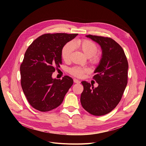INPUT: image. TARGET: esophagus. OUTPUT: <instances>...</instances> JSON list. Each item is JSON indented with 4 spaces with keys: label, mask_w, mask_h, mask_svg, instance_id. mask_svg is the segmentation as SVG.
Instances as JSON below:
<instances>
[{
    "label": "esophagus",
    "mask_w": 146,
    "mask_h": 146,
    "mask_svg": "<svg viewBox=\"0 0 146 146\" xmlns=\"http://www.w3.org/2000/svg\"><path fill=\"white\" fill-rule=\"evenodd\" d=\"M73 81H74V83H78V84L80 83V82L79 80L76 79H74L73 80Z\"/></svg>",
    "instance_id": "34e87169"
}]
</instances>
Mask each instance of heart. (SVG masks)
Wrapping results in <instances>:
<instances>
[{
  "instance_id": "obj_1",
  "label": "heart",
  "mask_w": 146,
  "mask_h": 146,
  "mask_svg": "<svg viewBox=\"0 0 146 146\" xmlns=\"http://www.w3.org/2000/svg\"><path fill=\"white\" fill-rule=\"evenodd\" d=\"M74 46L79 48L85 55L88 57L90 61L93 64H98L100 61V56L97 54L98 47L96 44L93 41L88 40H78L74 43L68 42L66 43L61 50V56L63 60L67 61L71 58L72 53L74 50ZM89 70L86 68L80 67H74L70 70L72 74L78 78H82L84 73H86Z\"/></svg>"
}]
</instances>
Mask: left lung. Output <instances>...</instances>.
I'll list each match as a JSON object with an SVG mask.
<instances>
[{
    "label": "left lung",
    "mask_w": 146,
    "mask_h": 146,
    "mask_svg": "<svg viewBox=\"0 0 146 146\" xmlns=\"http://www.w3.org/2000/svg\"><path fill=\"white\" fill-rule=\"evenodd\" d=\"M86 37L98 43L102 57L94 71V79L98 83L94 88L82 82L83 91L80 102L87 112L95 116L111 112L120 102L127 85L128 64L123 49L111 38L88 35Z\"/></svg>",
    "instance_id": "obj_1"
}]
</instances>
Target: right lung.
I'll use <instances>...</instances> for the list:
<instances>
[{
    "label": "right lung",
    "instance_id": "add662e5",
    "mask_svg": "<svg viewBox=\"0 0 146 146\" xmlns=\"http://www.w3.org/2000/svg\"><path fill=\"white\" fill-rule=\"evenodd\" d=\"M78 34H45L35 40L27 50L20 67L21 86L29 104L41 112L56 108L73 83L68 76L52 78L62 63L63 46Z\"/></svg>",
    "mask_w": 146,
    "mask_h": 146
}]
</instances>
